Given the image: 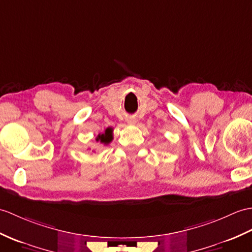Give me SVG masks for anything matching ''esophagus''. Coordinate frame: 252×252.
Here are the masks:
<instances>
[{"mask_svg":"<svg viewBox=\"0 0 252 252\" xmlns=\"http://www.w3.org/2000/svg\"><path fill=\"white\" fill-rule=\"evenodd\" d=\"M135 122H136V120H135V118H134V117H127V118H126V124L127 125H135Z\"/></svg>","mask_w":252,"mask_h":252,"instance_id":"esophagus-1","label":"esophagus"}]
</instances>
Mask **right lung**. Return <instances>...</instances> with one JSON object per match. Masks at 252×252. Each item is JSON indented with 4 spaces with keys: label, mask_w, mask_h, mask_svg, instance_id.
<instances>
[{
    "label": "right lung",
    "mask_w": 252,
    "mask_h": 252,
    "mask_svg": "<svg viewBox=\"0 0 252 252\" xmlns=\"http://www.w3.org/2000/svg\"><path fill=\"white\" fill-rule=\"evenodd\" d=\"M95 139L96 142H101L104 145H108L113 140V127H107L104 133L98 134Z\"/></svg>",
    "instance_id": "add662e5"
}]
</instances>
